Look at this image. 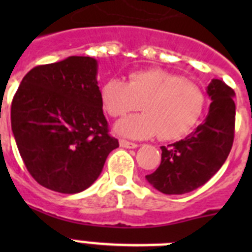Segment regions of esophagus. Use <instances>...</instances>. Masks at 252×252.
Here are the masks:
<instances>
[{
    "label": "esophagus",
    "instance_id": "34e87169",
    "mask_svg": "<svg viewBox=\"0 0 252 252\" xmlns=\"http://www.w3.org/2000/svg\"><path fill=\"white\" fill-rule=\"evenodd\" d=\"M120 146H121V148H126V149H136L137 146V144H135V142H130V141H127V140H120Z\"/></svg>",
    "mask_w": 252,
    "mask_h": 252
}]
</instances>
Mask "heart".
I'll return each mask as SVG.
<instances>
[{
  "label": "heart",
  "mask_w": 252,
  "mask_h": 252,
  "mask_svg": "<svg viewBox=\"0 0 252 252\" xmlns=\"http://www.w3.org/2000/svg\"><path fill=\"white\" fill-rule=\"evenodd\" d=\"M103 110L120 117L141 107L144 112L127 116L115 125L119 135L130 139L161 140L184 136L203 112L206 97L199 87L164 69H145L128 75L125 82L108 79L99 91Z\"/></svg>",
  "instance_id": "heart-1"
}]
</instances>
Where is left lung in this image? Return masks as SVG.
<instances>
[{"instance_id": "left-lung-1", "label": "left lung", "mask_w": 252, "mask_h": 252, "mask_svg": "<svg viewBox=\"0 0 252 252\" xmlns=\"http://www.w3.org/2000/svg\"><path fill=\"white\" fill-rule=\"evenodd\" d=\"M208 115L186 139L161 146L159 168L146 180L164 194H184L206 184L226 161L233 144L235 92L221 79L207 87Z\"/></svg>"}]
</instances>
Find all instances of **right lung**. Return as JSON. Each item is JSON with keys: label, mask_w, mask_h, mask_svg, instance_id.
<instances>
[{"label": "right lung", "mask_w": 252, "mask_h": 252, "mask_svg": "<svg viewBox=\"0 0 252 252\" xmlns=\"http://www.w3.org/2000/svg\"><path fill=\"white\" fill-rule=\"evenodd\" d=\"M98 63L69 57L35 66L11 106L22 160L40 186L74 194L92 186L119 140L108 135L97 82Z\"/></svg>", "instance_id": "1"}]
</instances>
